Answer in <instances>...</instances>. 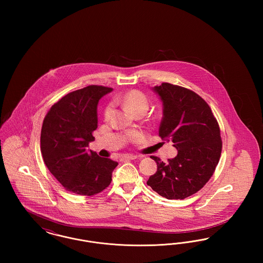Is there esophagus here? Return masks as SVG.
I'll use <instances>...</instances> for the list:
<instances>
[{
    "mask_svg": "<svg viewBox=\"0 0 263 263\" xmlns=\"http://www.w3.org/2000/svg\"><path fill=\"white\" fill-rule=\"evenodd\" d=\"M137 156H133V155H126V156H123V157H122L121 161H129V160H135V159H137Z\"/></svg>",
    "mask_w": 263,
    "mask_h": 263,
    "instance_id": "1",
    "label": "esophagus"
}]
</instances>
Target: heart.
I'll return each mask as SVG.
<instances>
[{"mask_svg": "<svg viewBox=\"0 0 263 263\" xmlns=\"http://www.w3.org/2000/svg\"><path fill=\"white\" fill-rule=\"evenodd\" d=\"M118 101L122 102L126 107L134 113L146 112L149 108L148 98L139 90H131L123 97L119 98ZM112 114V105H108L104 111V118L108 120Z\"/></svg>", "mask_w": 263, "mask_h": 263, "instance_id": "heart-1", "label": "heart"}]
</instances>
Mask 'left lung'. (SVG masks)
<instances>
[{
  "label": "left lung",
  "instance_id": "left-lung-1",
  "mask_svg": "<svg viewBox=\"0 0 263 263\" xmlns=\"http://www.w3.org/2000/svg\"><path fill=\"white\" fill-rule=\"evenodd\" d=\"M163 101L159 136L177 150L163 163L152 156L158 170L147 184L166 199H184L211 178L222 152L220 127L208 103L194 91L163 83L153 88Z\"/></svg>",
  "mask_w": 263,
  "mask_h": 263
}]
</instances>
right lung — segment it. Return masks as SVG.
<instances>
[{"label": "right lung", "instance_id": "add662e5", "mask_svg": "<svg viewBox=\"0 0 263 263\" xmlns=\"http://www.w3.org/2000/svg\"><path fill=\"white\" fill-rule=\"evenodd\" d=\"M112 88L91 85L51 106L42 124L40 150L51 174L70 192L91 196L107 187L118 163L87 151L98 128V104Z\"/></svg>", "mask_w": 263, "mask_h": 263}]
</instances>
